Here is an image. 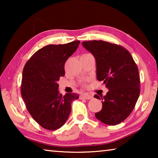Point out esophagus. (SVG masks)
<instances>
[{
  "label": "esophagus",
  "instance_id": "1",
  "mask_svg": "<svg viewBox=\"0 0 158 158\" xmlns=\"http://www.w3.org/2000/svg\"><path fill=\"white\" fill-rule=\"evenodd\" d=\"M80 98L86 99V100H91V99L93 98V96L89 95V94H87V93H85V94H83L80 96Z\"/></svg>",
  "mask_w": 158,
  "mask_h": 158
}]
</instances>
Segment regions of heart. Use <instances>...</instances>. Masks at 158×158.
<instances>
[{"label": "heart", "mask_w": 158, "mask_h": 158, "mask_svg": "<svg viewBox=\"0 0 158 158\" xmlns=\"http://www.w3.org/2000/svg\"><path fill=\"white\" fill-rule=\"evenodd\" d=\"M84 55H91V54H90V53H85ZM83 85H85V83H84V84H83Z\"/></svg>", "instance_id": "1"}]
</instances>
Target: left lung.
Returning <instances> with one entry per match:
<instances>
[{
  "label": "left lung",
  "mask_w": 158,
  "mask_h": 158,
  "mask_svg": "<svg viewBox=\"0 0 158 158\" xmlns=\"http://www.w3.org/2000/svg\"><path fill=\"white\" fill-rule=\"evenodd\" d=\"M82 45L95 58L98 80L109 89L106 95H94L102 103L95 116L106 125L121 123L132 113L140 94L137 64L121 45L102 40L83 42Z\"/></svg>",
  "instance_id": "1"
}]
</instances>
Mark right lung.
Returning <instances> with one entry per match:
<instances>
[{"instance_id":"1","label":"right lung","mask_w":158,"mask_h":158,"mask_svg":"<svg viewBox=\"0 0 158 158\" xmlns=\"http://www.w3.org/2000/svg\"><path fill=\"white\" fill-rule=\"evenodd\" d=\"M79 40L49 44L34 53L23 68L21 92L29 114L41 127L56 130L65 124L77 93L63 95L58 81L65 75V63L75 52Z\"/></svg>"}]
</instances>
